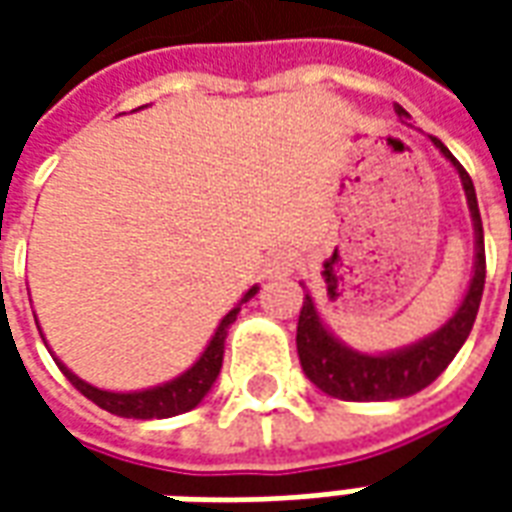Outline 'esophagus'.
Masks as SVG:
<instances>
[{"instance_id": "1", "label": "esophagus", "mask_w": 512, "mask_h": 512, "mask_svg": "<svg viewBox=\"0 0 512 512\" xmlns=\"http://www.w3.org/2000/svg\"><path fill=\"white\" fill-rule=\"evenodd\" d=\"M293 268H296V255H293L290 249H279V252H274L271 260H268L266 274L271 279L288 277V274H293Z\"/></svg>"}]
</instances>
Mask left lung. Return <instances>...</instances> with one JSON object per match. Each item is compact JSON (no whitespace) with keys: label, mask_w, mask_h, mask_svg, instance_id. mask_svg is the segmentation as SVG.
Here are the masks:
<instances>
[{"label":"left lung","mask_w":512,"mask_h":512,"mask_svg":"<svg viewBox=\"0 0 512 512\" xmlns=\"http://www.w3.org/2000/svg\"><path fill=\"white\" fill-rule=\"evenodd\" d=\"M403 112V106H400ZM433 145L439 147L444 156L450 158L452 167L461 175L466 202L472 211L474 235H477V260H474V277L469 285L466 299L452 315L450 321L441 326L439 332L430 334L417 345H411L406 351L384 356H367L359 351L345 348L337 343L329 329L323 326L310 293L304 296L299 312V326H296V348H299L301 370L307 373L312 384L323 389L326 395L337 400H354V403H370V400H395V397H408L433 384L436 378L447 370L455 354L461 351L466 337L472 332L474 318L480 310L485 288V244H483V219L477 208V194L469 172L461 167V161L452 156L447 147L441 145V139L430 136Z\"/></svg>","instance_id":"1"}]
</instances>
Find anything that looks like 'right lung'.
Wrapping results in <instances>:
<instances>
[{"instance_id":"add662e5","label":"right lung","mask_w":512,"mask_h":512,"mask_svg":"<svg viewBox=\"0 0 512 512\" xmlns=\"http://www.w3.org/2000/svg\"><path fill=\"white\" fill-rule=\"evenodd\" d=\"M257 293V288H252L246 293L241 304L252 299ZM241 304L233 307L227 312L219 323V329L211 337V343L205 348V354L197 359V365L186 370L183 376L169 381L164 386H153V389H145V392H104L98 386L84 384L82 378H76L62 365L60 359H54L60 370L65 373V378L71 381L79 392H82L87 400H93L95 406H101L109 414H117V417H134V419H164V417H175V414H183V411H191L194 406H200V400L208 392H211L213 381L219 376L222 370V359H224V340H227V329L233 326L238 312H241Z\"/></svg>"}]
</instances>
